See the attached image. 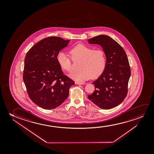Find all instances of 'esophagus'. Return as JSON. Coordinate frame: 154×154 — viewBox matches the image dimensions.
<instances>
[{"label": "esophagus", "mask_w": 154, "mask_h": 154, "mask_svg": "<svg viewBox=\"0 0 154 154\" xmlns=\"http://www.w3.org/2000/svg\"><path fill=\"white\" fill-rule=\"evenodd\" d=\"M75 84L77 85H83L84 84L82 82H75Z\"/></svg>", "instance_id": "esophagus-1"}]
</instances>
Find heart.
<instances>
[{
	"mask_svg": "<svg viewBox=\"0 0 154 154\" xmlns=\"http://www.w3.org/2000/svg\"><path fill=\"white\" fill-rule=\"evenodd\" d=\"M74 61L81 60L78 72H72L70 77L78 82H84L91 78L96 79L101 76L107 65L105 53L103 50L95 49L84 45H78L69 51ZM67 54L60 51L57 55V61L62 69L70 72L72 60Z\"/></svg>",
	"mask_w": 154,
	"mask_h": 154,
	"instance_id": "1",
	"label": "heart"
}]
</instances>
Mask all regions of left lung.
Listing matches in <instances>:
<instances>
[{"instance_id":"1","label":"left lung","mask_w":154,"mask_h":154,"mask_svg":"<svg viewBox=\"0 0 154 154\" xmlns=\"http://www.w3.org/2000/svg\"><path fill=\"white\" fill-rule=\"evenodd\" d=\"M88 42L101 46L107 58L105 70L93 82L95 91L88 98L101 109H111L122 103L128 93L131 74L128 59L122 47L109 36L101 35Z\"/></svg>"}]
</instances>
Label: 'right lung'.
<instances>
[{"instance_id": "1", "label": "right lung", "mask_w": 154, "mask_h": 154, "mask_svg": "<svg viewBox=\"0 0 154 154\" xmlns=\"http://www.w3.org/2000/svg\"><path fill=\"white\" fill-rule=\"evenodd\" d=\"M70 40L49 37L37 42L25 58L23 80L30 99L45 109H54L67 99L75 82L63 75L57 61Z\"/></svg>"}]
</instances>
